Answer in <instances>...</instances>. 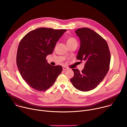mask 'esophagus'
Instances as JSON below:
<instances>
[{"instance_id": "obj_1", "label": "esophagus", "mask_w": 127, "mask_h": 127, "mask_svg": "<svg viewBox=\"0 0 127 127\" xmlns=\"http://www.w3.org/2000/svg\"><path fill=\"white\" fill-rule=\"evenodd\" d=\"M68 68L67 67H65V66H63V70H64V71H66V70H68Z\"/></svg>"}]
</instances>
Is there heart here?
Returning a JSON list of instances; mask_svg holds the SVG:
<instances>
[{
	"label": "heart",
	"instance_id": "obj_1",
	"mask_svg": "<svg viewBox=\"0 0 127 127\" xmlns=\"http://www.w3.org/2000/svg\"><path fill=\"white\" fill-rule=\"evenodd\" d=\"M74 44H77V40L73 37H69L67 40V44L68 46Z\"/></svg>",
	"mask_w": 127,
	"mask_h": 127
}]
</instances>
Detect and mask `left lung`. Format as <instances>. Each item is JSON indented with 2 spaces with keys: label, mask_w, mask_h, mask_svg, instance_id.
Wrapping results in <instances>:
<instances>
[{
  "label": "left lung",
  "mask_w": 127,
  "mask_h": 127,
  "mask_svg": "<svg viewBox=\"0 0 127 127\" xmlns=\"http://www.w3.org/2000/svg\"><path fill=\"white\" fill-rule=\"evenodd\" d=\"M75 32L80 41L76 58L85 64L81 72L72 69L74 75L70 81L77 89L88 92L96 88L105 77L110 68L111 54L106 41L92 29L80 28Z\"/></svg>",
  "instance_id": "1"
}]
</instances>
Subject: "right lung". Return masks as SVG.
<instances>
[{
	"label": "right lung",
	"instance_id": "1",
	"mask_svg": "<svg viewBox=\"0 0 127 127\" xmlns=\"http://www.w3.org/2000/svg\"><path fill=\"white\" fill-rule=\"evenodd\" d=\"M67 30L40 28L31 31L21 40L16 64L23 78L32 88L45 91L55 83L63 70L52 66L46 57L52 53L57 42Z\"/></svg>",
	"mask_w": 127,
	"mask_h": 127
}]
</instances>
